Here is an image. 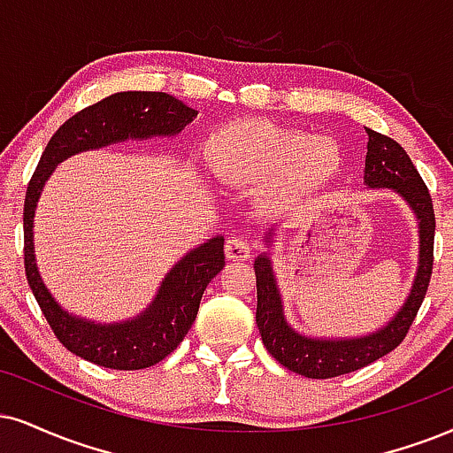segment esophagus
<instances>
[{
	"instance_id": "1",
	"label": "esophagus",
	"mask_w": 453,
	"mask_h": 453,
	"mask_svg": "<svg viewBox=\"0 0 453 453\" xmlns=\"http://www.w3.org/2000/svg\"><path fill=\"white\" fill-rule=\"evenodd\" d=\"M250 250H252V245H250L248 237L235 235V237H228L226 239L225 252H226V258L228 260L242 262L245 258H250Z\"/></svg>"
}]
</instances>
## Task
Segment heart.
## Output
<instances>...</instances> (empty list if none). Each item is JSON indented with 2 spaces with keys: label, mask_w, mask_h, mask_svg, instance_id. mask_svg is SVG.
I'll return each mask as SVG.
<instances>
[{
  "label": "heart",
  "mask_w": 453,
  "mask_h": 453,
  "mask_svg": "<svg viewBox=\"0 0 453 453\" xmlns=\"http://www.w3.org/2000/svg\"><path fill=\"white\" fill-rule=\"evenodd\" d=\"M211 170L237 184H269L275 201H300L329 182L342 164L336 141L286 130L265 119H243L211 142Z\"/></svg>",
  "instance_id": "obj_1"
}]
</instances>
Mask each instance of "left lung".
I'll use <instances>...</instances> for the list:
<instances>
[{
	"instance_id": "left-lung-1",
	"label": "left lung",
	"mask_w": 453,
	"mask_h": 453,
	"mask_svg": "<svg viewBox=\"0 0 453 453\" xmlns=\"http://www.w3.org/2000/svg\"><path fill=\"white\" fill-rule=\"evenodd\" d=\"M367 136L370 141H367L363 180L370 188H393L395 193H399L420 222L418 225L420 228L418 231L420 233L418 273L403 309L376 334L336 340L306 338L288 326L271 258L265 254L258 256L254 262L256 294H258L256 323H258L262 342L283 367L306 378L326 380V378L357 372L397 349L410 332V326L414 323L418 309L426 296L428 283H431L434 260V210L431 193L422 176L418 174L416 165L411 164L410 155L397 141L373 132L370 127H367ZM266 239H271V235Z\"/></svg>"
}]
</instances>
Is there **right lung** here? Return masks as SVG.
I'll list each match as a JSON object with an SVG mask.
<instances>
[{
    "mask_svg": "<svg viewBox=\"0 0 453 453\" xmlns=\"http://www.w3.org/2000/svg\"><path fill=\"white\" fill-rule=\"evenodd\" d=\"M195 115L197 111L165 92H117L69 117L50 138L33 172L22 214L27 281L54 336L81 359L126 372L144 370L165 359L188 334L201 296L225 266V237H211L184 256L161 281L149 309L136 319L103 326L60 309L39 277L33 254V216L39 193L54 167L71 155L127 138L174 136L191 124Z\"/></svg>",
    "mask_w": 453,
    "mask_h": 453,
    "instance_id": "1",
    "label": "right lung"
}]
</instances>
